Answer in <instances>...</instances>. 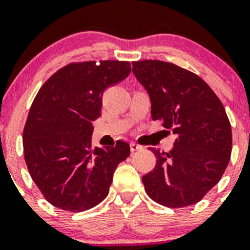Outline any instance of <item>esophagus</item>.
Instances as JSON below:
<instances>
[{
	"instance_id": "obj_1",
	"label": "esophagus",
	"mask_w": 250,
	"mask_h": 250,
	"mask_svg": "<svg viewBox=\"0 0 250 250\" xmlns=\"http://www.w3.org/2000/svg\"><path fill=\"white\" fill-rule=\"evenodd\" d=\"M129 146H130V151H132V152H134V151H138V150H140V149H142V145H139V144H137V143H134V142H133V143H130V145H129Z\"/></svg>"
}]
</instances>
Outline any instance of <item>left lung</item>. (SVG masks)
I'll return each mask as SVG.
<instances>
[{
  "mask_svg": "<svg viewBox=\"0 0 250 250\" xmlns=\"http://www.w3.org/2000/svg\"><path fill=\"white\" fill-rule=\"evenodd\" d=\"M133 73L146 89L151 118L176 134L168 152L150 147L154 169L143 176L145 192L157 204H197L221 179L232 151L231 123L212 89L197 74L169 62H132Z\"/></svg>",
  "mask_w": 250,
  "mask_h": 250,
  "instance_id": "8db88e82",
  "label": "left lung"
}]
</instances>
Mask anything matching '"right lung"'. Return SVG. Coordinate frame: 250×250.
Listing matches in <instances>:
<instances>
[{
	"label": "right lung",
	"mask_w": 250,
	"mask_h": 250,
	"mask_svg": "<svg viewBox=\"0 0 250 250\" xmlns=\"http://www.w3.org/2000/svg\"><path fill=\"white\" fill-rule=\"evenodd\" d=\"M130 73L127 61L73 62L58 69L36 94L23 130L24 159L43 198L58 209L82 212L108 194L113 172L129 145L91 144L104 91Z\"/></svg>",
	"instance_id": "obj_1"
}]
</instances>
